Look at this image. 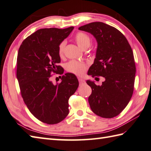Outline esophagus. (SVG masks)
<instances>
[{
	"label": "esophagus",
	"mask_w": 151,
	"mask_h": 151,
	"mask_svg": "<svg viewBox=\"0 0 151 151\" xmlns=\"http://www.w3.org/2000/svg\"><path fill=\"white\" fill-rule=\"evenodd\" d=\"M78 81H79V83H80L81 84H83L85 83V81L82 78H78Z\"/></svg>",
	"instance_id": "34e87169"
}]
</instances>
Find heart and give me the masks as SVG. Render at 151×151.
I'll use <instances>...</instances> for the list:
<instances>
[{
  "label": "heart",
  "mask_w": 151,
  "mask_h": 151,
  "mask_svg": "<svg viewBox=\"0 0 151 151\" xmlns=\"http://www.w3.org/2000/svg\"><path fill=\"white\" fill-rule=\"evenodd\" d=\"M75 41L77 45L81 49L88 47L90 42H91L90 37L83 32H78V34H76L75 35ZM65 45H66V42L63 41L59 45L58 51L60 56H61L63 54ZM67 70L68 72L74 73L75 75H81L86 70V65L83 63L74 60V61L68 62L67 64Z\"/></svg>",
  "instance_id": "heart-1"
}]
</instances>
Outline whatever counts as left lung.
<instances>
[{
    "mask_svg": "<svg viewBox=\"0 0 151 151\" xmlns=\"http://www.w3.org/2000/svg\"><path fill=\"white\" fill-rule=\"evenodd\" d=\"M78 29L91 34L98 43L88 75L105 78L100 86L86 81L92 88L90 108L97 116L112 118L124 109L133 95L136 67L132 49L122 33L105 23L92 22Z\"/></svg>",
    "mask_w": 151,
    "mask_h": 151,
    "instance_id": "left-lung-1",
    "label": "left lung"
}]
</instances>
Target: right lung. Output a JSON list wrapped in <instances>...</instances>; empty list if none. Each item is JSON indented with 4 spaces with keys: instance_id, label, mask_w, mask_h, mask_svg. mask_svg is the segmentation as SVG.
<instances>
[{
    "instance_id": "obj_1",
    "label": "right lung",
    "mask_w": 151,
    "mask_h": 151,
    "mask_svg": "<svg viewBox=\"0 0 151 151\" xmlns=\"http://www.w3.org/2000/svg\"><path fill=\"white\" fill-rule=\"evenodd\" d=\"M74 27L37 30L23 41L17 57V77L22 96L29 111L40 121L56 124L68 114V99L76 92L78 81L72 73H65L54 84L51 72L62 75L59 45Z\"/></svg>"
}]
</instances>
